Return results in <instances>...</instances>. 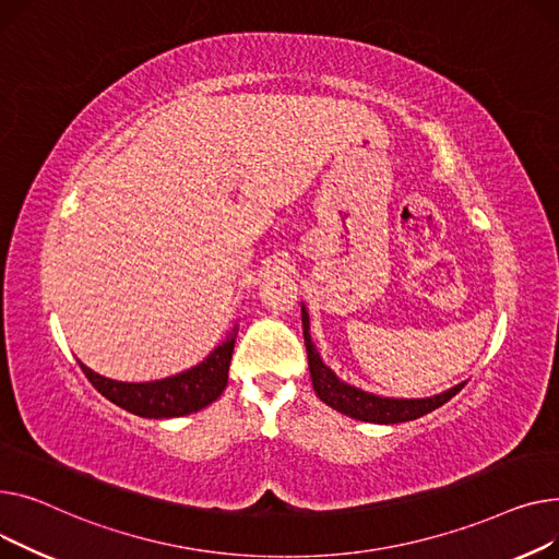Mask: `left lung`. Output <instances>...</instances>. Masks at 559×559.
Instances as JSON below:
<instances>
[{
	"label": "left lung",
	"instance_id": "8db88e82",
	"mask_svg": "<svg viewBox=\"0 0 559 559\" xmlns=\"http://www.w3.org/2000/svg\"><path fill=\"white\" fill-rule=\"evenodd\" d=\"M302 332H305V345H307V356H309V372L313 381L316 395L320 402L326 406H332L334 411L360 419V421H372V424H400V421H411L417 419L426 413H431L447 404L453 395H457L465 388V381L457 383L440 395L433 397H419V400H404V397H383L374 395V392H368L364 388H356L347 381H343L330 366L324 364L320 352L316 349L311 341V322H309V311L302 305Z\"/></svg>",
	"mask_w": 559,
	"mask_h": 559
}]
</instances>
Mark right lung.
Masks as SVG:
<instances>
[{"label": "right lung", "instance_id": "obj_1", "mask_svg": "<svg viewBox=\"0 0 559 559\" xmlns=\"http://www.w3.org/2000/svg\"><path fill=\"white\" fill-rule=\"evenodd\" d=\"M239 326L235 324L233 332H227L225 341L218 343L199 366L182 370L174 377H164L155 381H117L96 374L79 360L81 370L90 379V383L102 392L106 400L117 404L119 408L148 417V419H169L199 413L221 397L227 385V370L233 360L235 341Z\"/></svg>", "mask_w": 559, "mask_h": 559}]
</instances>
